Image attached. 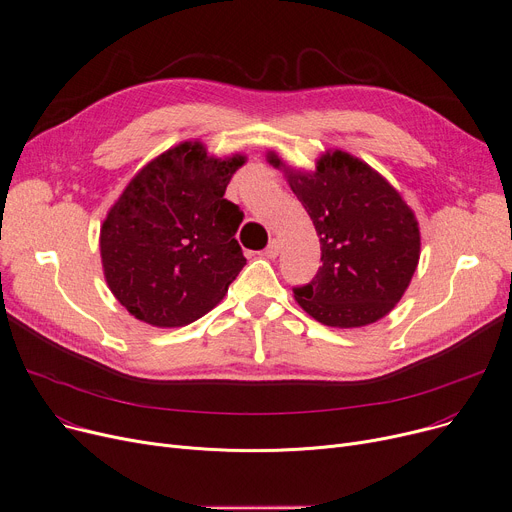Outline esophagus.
Listing matches in <instances>:
<instances>
[{
	"mask_svg": "<svg viewBox=\"0 0 512 512\" xmlns=\"http://www.w3.org/2000/svg\"><path fill=\"white\" fill-rule=\"evenodd\" d=\"M279 250H281L279 242H277V239H273V242H270V244L266 246V250L262 252V256H266V258L273 260V258H277V256H279Z\"/></svg>",
	"mask_w": 512,
	"mask_h": 512,
	"instance_id": "esophagus-1",
	"label": "esophagus"
}]
</instances>
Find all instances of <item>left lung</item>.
<instances>
[{"mask_svg":"<svg viewBox=\"0 0 512 512\" xmlns=\"http://www.w3.org/2000/svg\"><path fill=\"white\" fill-rule=\"evenodd\" d=\"M273 167L285 163L270 153ZM320 237L318 273L293 287L314 320L355 328L384 318L403 297L419 262L413 210L386 179L343 150L318 159L314 173L285 169Z\"/></svg>","mask_w":512,"mask_h":512,"instance_id":"left-lung-1","label":"left lung"}]
</instances>
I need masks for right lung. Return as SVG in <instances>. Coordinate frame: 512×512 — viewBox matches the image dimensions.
Segmentation results:
<instances>
[{
    "instance_id": "right-lung-1",
    "label": "right lung",
    "mask_w": 512,
    "mask_h": 512,
    "mask_svg": "<svg viewBox=\"0 0 512 512\" xmlns=\"http://www.w3.org/2000/svg\"><path fill=\"white\" fill-rule=\"evenodd\" d=\"M244 163L182 142L142 167L111 206L101 227L103 270L134 318L186 326L225 297L246 264L235 239L244 213L225 198Z\"/></svg>"
}]
</instances>
